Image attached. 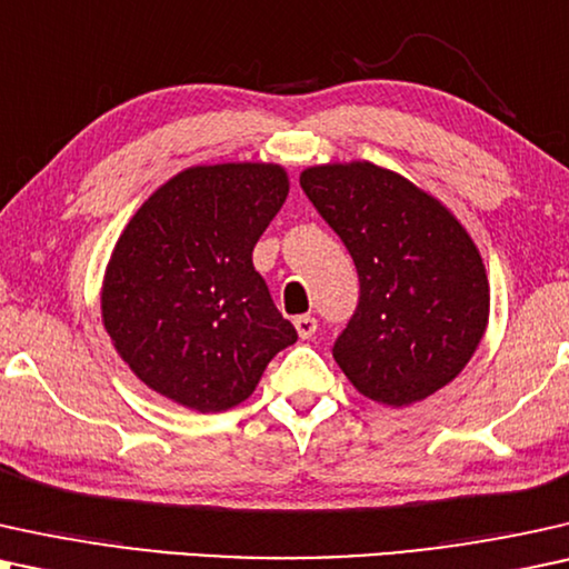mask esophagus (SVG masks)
Wrapping results in <instances>:
<instances>
[{"mask_svg":"<svg viewBox=\"0 0 569 569\" xmlns=\"http://www.w3.org/2000/svg\"><path fill=\"white\" fill-rule=\"evenodd\" d=\"M293 325H297L299 338H312L315 332H317V320H315L312 315H301V317H297V320H293Z\"/></svg>","mask_w":569,"mask_h":569,"instance_id":"obj_1","label":"esophagus"}]
</instances>
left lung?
Masks as SVG:
<instances>
[{
	"label": "left lung",
	"mask_w": 569,
	"mask_h": 569,
	"mask_svg": "<svg viewBox=\"0 0 569 569\" xmlns=\"http://www.w3.org/2000/svg\"><path fill=\"white\" fill-rule=\"evenodd\" d=\"M299 184L359 272V305L332 346L353 388L403 408L456 380L489 320L487 270L458 218L367 161L312 166Z\"/></svg>",
	"instance_id": "obj_1"
}]
</instances>
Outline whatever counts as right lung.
<instances>
[{"instance_id":"obj_1","label":"right lung","mask_w":569,"mask_h":569,"mask_svg":"<svg viewBox=\"0 0 569 569\" xmlns=\"http://www.w3.org/2000/svg\"><path fill=\"white\" fill-rule=\"evenodd\" d=\"M286 194L280 166H192L121 231L103 278V328L150 390L200 413L226 411L297 343L252 264Z\"/></svg>"}]
</instances>
